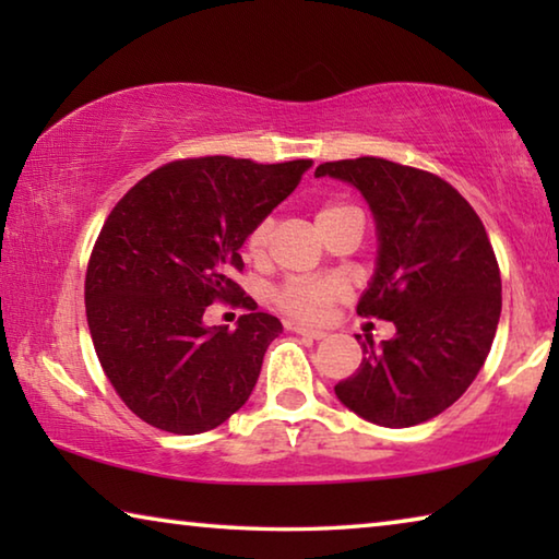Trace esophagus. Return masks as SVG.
<instances>
[{
    "label": "esophagus",
    "instance_id": "obj_1",
    "mask_svg": "<svg viewBox=\"0 0 559 559\" xmlns=\"http://www.w3.org/2000/svg\"><path fill=\"white\" fill-rule=\"evenodd\" d=\"M293 333H298V335H302V337H310V340H320V337H325V330H318V328H308V325H298V323H293V325H288Z\"/></svg>",
    "mask_w": 559,
    "mask_h": 559
}]
</instances>
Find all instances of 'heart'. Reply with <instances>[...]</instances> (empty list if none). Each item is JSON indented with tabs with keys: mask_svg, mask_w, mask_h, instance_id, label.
<instances>
[{
	"mask_svg": "<svg viewBox=\"0 0 559 559\" xmlns=\"http://www.w3.org/2000/svg\"><path fill=\"white\" fill-rule=\"evenodd\" d=\"M340 210H345V206L328 204L318 212L316 222H323L330 214H335ZM269 241H271V222H261L253 226L249 236H246V253H249L251 259H261L263 253H266ZM345 293H347V288L340 278H330V276L328 278H296V281H288L286 286L278 290L276 300L290 318L306 320V323H310V320L323 318L330 302L343 298Z\"/></svg>",
	"mask_w": 559,
	"mask_h": 559,
	"instance_id": "heart-1",
	"label": "heart"
}]
</instances>
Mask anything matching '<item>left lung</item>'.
I'll return each instance as SVG.
<instances>
[{
	"instance_id": "left-lung-1",
	"label": "left lung",
	"mask_w": 559,
	"mask_h": 559,
	"mask_svg": "<svg viewBox=\"0 0 559 559\" xmlns=\"http://www.w3.org/2000/svg\"><path fill=\"white\" fill-rule=\"evenodd\" d=\"M316 177L343 179L370 206L377 261L357 313L396 328L380 345L365 337L337 400L390 429L433 419L476 380L496 337L500 271L484 224L441 177L382 157L325 163Z\"/></svg>"
}]
</instances>
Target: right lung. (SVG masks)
I'll return each instance as SVG.
<instances>
[{"mask_svg": "<svg viewBox=\"0 0 559 559\" xmlns=\"http://www.w3.org/2000/svg\"><path fill=\"white\" fill-rule=\"evenodd\" d=\"M313 159H179L116 204L93 246L86 316L93 347L132 414L169 433L219 427L249 400L283 333L234 283L241 246ZM214 299L250 308L234 331L204 326Z\"/></svg>", "mask_w": 559, "mask_h": 559, "instance_id": "right-lung-1", "label": "right lung"}]
</instances>
